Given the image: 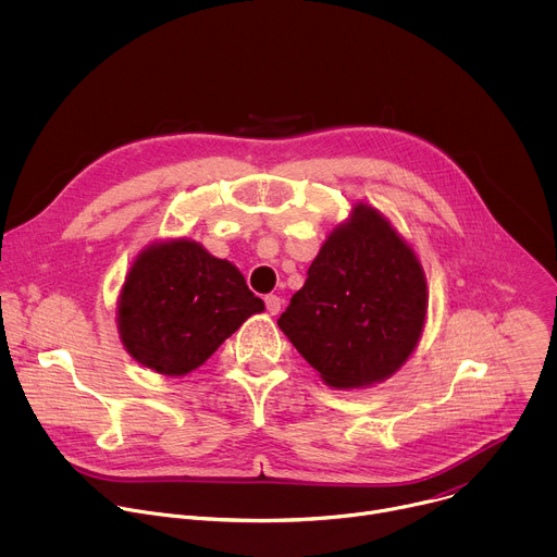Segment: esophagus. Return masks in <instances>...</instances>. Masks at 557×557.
<instances>
[{"label": "esophagus", "instance_id": "esophagus-1", "mask_svg": "<svg viewBox=\"0 0 557 557\" xmlns=\"http://www.w3.org/2000/svg\"><path fill=\"white\" fill-rule=\"evenodd\" d=\"M264 304H267V310H269L271 314H277V312L282 310V299H280L277 295H267V297H264Z\"/></svg>", "mask_w": 557, "mask_h": 557}]
</instances>
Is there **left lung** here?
I'll list each match as a JSON object with an SVG mask.
<instances>
[{
  "mask_svg": "<svg viewBox=\"0 0 557 557\" xmlns=\"http://www.w3.org/2000/svg\"><path fill=\"white\" fill-rule=\"evenodd\" d=\"M425 314L428 284L414 249L359 202L326 237L277 326L324 383L352 389L408 361Z\"/></svg>",
  "mask_w": 557,
  "mask_h": 557,
  "instance_id": "1",
  "label": "left lung"
}]
</instances>
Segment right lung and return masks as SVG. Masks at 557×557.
Masks as SVG:
<instances>
[{"instance_id":"add662e5","label":"right lung","mask_w":557,"mask_h":557,"mask_svg":"<svg viewBox=\"0 0 557 557\" xmlns=\"http://www.w3.org/2000/svg\"><path fill=\"white\" fill-rule=\"evenodd\" d=\"M262 310L264 301L231 262L178 237L136 256L121 288L116 324L125 350L140 366L183 376Z\"/></svg>"}]
</instances>
